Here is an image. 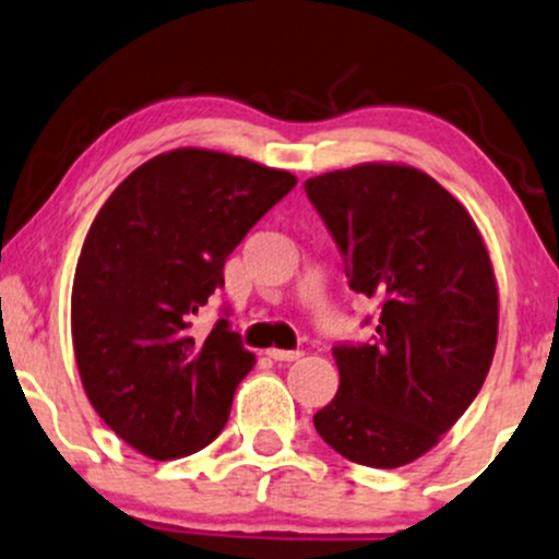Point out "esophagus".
Listing matches in <instances>:
<instances>
[{
	"mask_svg": "<svg viewBox=\"0 0 559 559\" xmlns=\"http://www.w3.org/2000/svg\"><path fill=\"white\" fill-rule=\"evenodd\" d=\"M269 357H272L274 362H293V360H300V349H277V347H272L266 353Z\"/></svg>",
	"mask_w": 559,
	"mask_h": 559,
	"instance_id": "esophagus-1",
	"label": "esophagus"
}]
</instances>
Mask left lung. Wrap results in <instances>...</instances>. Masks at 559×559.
I'll list each match as a JSON object with an SVG mask.
<instances>
[{
  "mask_svg": "<svg viewBox=\"0 0 559 559\" xmlns=\"http://www.w3.org/2000/svg\"><path fill=\"white\" fill-rule=\"evenodd\" d=\"M306 194L349 290L381 311L368 342L332 347L340 391L313 425L344 459L396 469L430 451L485 383L498 342L490 257L469 212L409 165L334 170L308 178Z\"/></svg>",
  "mask_w": 559,
  "mask_h": 559,
  "instance_id": "obj_1",
  "label": "left lung"
}]
</instances>
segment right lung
I'll use <instances>...</instances> for the list:
<instances>
[{"mask_svg": "<svg viewBox=\"0 0 559 559\" xmlns=\"http://www.w3.org/2000/svg\"><path fill=\"white\" fill-rule=\"evenodd\" d=\"M295 183L246 157L174 150L123 178L90 225L72 285L74 357L90 404L144 456H189L223 432L257 357L227 306L204 340L191 323L225 287L227 257Z\"/></svg>", "mask_w": 559, "mask_h": 559, "instance_id": "add662e5", "label": "right lung"}]
</instances>
